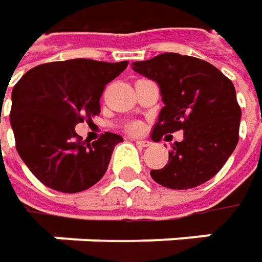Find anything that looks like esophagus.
Returning a JSON list of instances; mask_svg holds the SVG:
<instances>
[{
    "label": "esophagus",
    "mask_w": 262,
    "mask_h": 262,
    "mask_svg": "<svg viewBox=\"0 0 262 262\" xmlns=\"http://www.w3.org/2000/svg\"><path fill=\"white\" fill-rule=\"evenodd\" d=\"M135 142H136L138 146H142V148H146V146H149V145H151L149 141H143V139H136Z\"/></svg>",
    "instance_id": "1"
}]
</instances>
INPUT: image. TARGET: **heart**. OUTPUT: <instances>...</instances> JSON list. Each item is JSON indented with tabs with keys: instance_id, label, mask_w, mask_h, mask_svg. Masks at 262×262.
Here are the masks:
<instances>
[{
	"instance_id": "heart-1",
	"label": "heart",
	"mask_w": 262,
	"mask_h": 262,
	"mask_svg": "<svg viewBox=\"0 0 262 262\" xmlns=\"http://www.w3.org/2000/svg\"><path fill=\"white\" fill-rule=\"evenodd\" d=\"M138 129H139V126H138V124H133V126H132V130H138Z\"/></svg>"
}]
</instances>
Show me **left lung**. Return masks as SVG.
<instances>
[{
	"label": "left lung",
	"mask_w": 262,
	"mask_h": 262,
	"mask_svg": "<svg viewBox=\"0 0 262 262\" xmlns=\"http://www.w3.org/2000/svg\"><path fill=\"white\" fill-rule=\"evenodd\" d=\"M132 69L158 85L164 102L152 141L183 130V141L171 145L168 163L151 170V177L165 188L180 190L208 182L239 141L242 113L232 80L212 64L176 52L135 61Z\"/></svg>",
	"instance_id": "obj_1"
}]
</instances>
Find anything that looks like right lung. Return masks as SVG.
<instances>
[{
  "instance_id": "obj_1",
  "label": "right lung",
  "mask_w": 262,
  "mask_h": 262,
  "mask_svg": "<svg viewBox=\"0 0 262 262\" xmlns=\"http://www.w3.org/2000/svg\"><path fill=\"white\" fill-rule=\"evenodd\" d=\"M127 64L86 58L40 64L13 88L10 123L16 148L45 186L76 193L105 174L113 149L123 138L107 132L86 143L74 127L99 114L104 88Z\"/></svg>"
}]
</instances>
